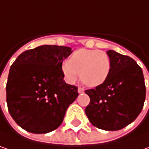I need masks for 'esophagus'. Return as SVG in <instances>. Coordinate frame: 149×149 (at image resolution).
<instances>
[{"instance_id": "esophagus-1", "label": "esophagus", "mask_w": 149, "mask_h": 149, "mask_svg": "<svg viewBox=\"0 0 149 149\" xmlns=\"http://www.w3.org/2000/svg\"><path fill=\"white\" fill-rule=\"evenodd\" d=\"M84 88H82V87H79V88H78V92H79V93H83V92H84Z\"/></svg>"}]
</instances>
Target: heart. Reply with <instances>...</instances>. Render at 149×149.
Instances as JSON below:
<instances>
[{"mask_svg":"<svg viewBox=\"0 0 149 149\" xmlns=\"http://www.w3.org/2000/svg\"><path fill=\"white\" fill-rule=\"evenodd\" d=\"M110 69V58L102 50H77L70 56L69 61L62 63L63 74L69 83H74L80 74L81 82L91 87L102 84L109 77Z\"/></svg>","mask_w":149,"mask_h":149,"instance_id":"b5f03b06","label":"heart"}]
</instances>
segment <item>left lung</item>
I'll return each mask as SVG.
<instances>
[{"label": "left lung", "mask_w": 149, "mask_h": 149, "mask_svg": "<svg viewBox=\"0 0 149 149\" xmlns=\"http://www.w3.org/2000/svg\"><path fill=\"white\" fill-rule=\"evenodd\" d=\"M109 77L94 89L86 90L90 103L85 112L98 129L118 131L133 122L143 108L146 86L142 68L128 56L113 50Z\"/></svg>", "instance_id": "8db88e82"}]
</instances>
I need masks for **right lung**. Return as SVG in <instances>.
<instances>
[{
	"label": "right lung",
	"instance_id": "right-lung-1",
	"mask_svg": "<svg viewBox=\"0 0 149 149\" xmlns=\"http://www.w3.org/2000/svg\"><path fill=\"white\" fill-rule=\"evenodd\" d=\"M73 52L63 46H40L21 53L12 64L6 83V103L24 130L42 134L56 130L79 93L63 80L62 63Z\"/></svg>",
	"mask_w": 149,
	"mask_h": 149
}]
</instances>
